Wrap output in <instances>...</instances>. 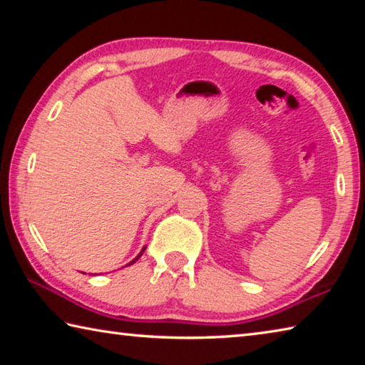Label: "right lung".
I'll return each mask as SVG.
<instances>
[{"instance_id": "1", "label": "right lung", "mask_w": 365, "mask_h": 365, "mask_svg": "<svg viewBox=\"0 0 365 365\" xmlns=\"http://www.w3.org/2000/svg\"><path fill=\"white\" fill-rule=\"evenodd\" d=\"M145 250H146V248H143V250H141V252H140V255H138V256H137V257H135V259H133V261H132V262H130V264H133V262H135V261H138V257H140V256H141V255H143V251H145ZM130 264H128V265H130Z\"/></svg>"}]
</instances>
